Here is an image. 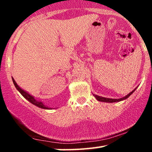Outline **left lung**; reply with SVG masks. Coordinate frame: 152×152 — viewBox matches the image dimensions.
<instances>
[{
  "label": "left lung",
  "mask_w": 152,
  "mask_h": 152,
  "mask_svg": "<svg viewBox=\"0 0 152 152\" xmlns=\"http://www.w3.org/2000/svg\"><path fill=\"white\" fill-rule=\"evenodd\" d=\"M136 90V88L134 90L132 91L131 93H129V94H127L126 96L123 97V98H121V99H108V98H105V97H102V96H97V95H94V96L96 97V99H97V100L99 101V102H109V103H113V102H120V101H122V100H124V99H126L128 98L129 96L132 94L134 91Z\"/></svg>",
  "instance_id": "1"
}]
</instances>
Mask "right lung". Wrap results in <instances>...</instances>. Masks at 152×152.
<instances>
[{"instance_id":"1","label":"right lung","mask_w":152,"mask_h":152,"mask_svg":"<svg viewBox=\"0 0 152 152\" xmlns=\"http://www.w3.org/2000/svg\"><path fill=\"white\" fill-rule=\"evenodd\" d=\"M12 80H13V83H14V85H15V88H17V90H18V91L20 92V94H21V95L23 96L24 97V98L27 99V100L28 101V102H30L31 103V104H34V105H36V106H38V107L41 108V109H50L49 108L47 107V106H45L44 104H43L42 102H38V101H37V100H36V99H34V96H32L30 95V94H28L27 92H26V91H23V89H21V88H20V87H19V86H18V85H17L16 82L15 81V80L13 79V78H12Z\"/></svg>"}]
</instances>
